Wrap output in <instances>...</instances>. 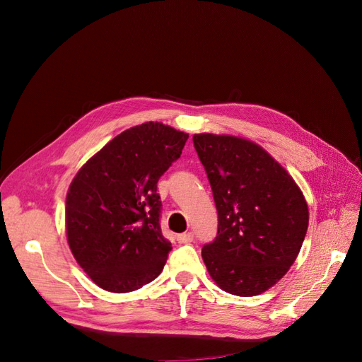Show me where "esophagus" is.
<instances>
[{"label":"esophagus","instance_id":"34e87169","mask_svg":"<svg viewBox=\"0 0 362 362\" xmlns=\"http://www.w3.org/2000/svg\"><path fill=\"white\" fill-rule=\"evenodd\" d=\"M193 233L190 231V233H184V234H178L177 235V242L180 243V245H187V243H192L193 242Z\"/></svg>","mask_w":362,"mask_h":362}]
</instances>
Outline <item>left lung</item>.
Wrapping results in <instances>:
<instances>
[{"mask_svg": "<svg viewBox=\"0 0 362 362\" xmlns=\"http://www.w3.org/2000/svg\"><path fill=\"white\" fill-rule=\"evenodd\" d=\"M217 208V235L202 247L223 291L257 296L286 275L308 229V205L269 152L234 136L194 134Z\"/></svg>", "mask_w": 362, "mask_h": 362, "instance_id": "8db88e82", "label": "left lung"}]
</instances>
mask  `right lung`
<instances>
[{
	"label": "right lung",
	"mask_w": 362,
	"mask_h": 362,
	"mask_svg": "<svg viewBox=\"0 0 362 362\" xmlns=\"http://www.w3.org/2000/svg\"><path fill=\"white\" fill-rule=\"evenodd\" d=\"M189 134L160 122L129 128L87 161L66 196V234L76 262L101 288L134 291L166 264L157 182Z\"/></svg>",
	"instance_id": "obj_1"
}]
</instances>
